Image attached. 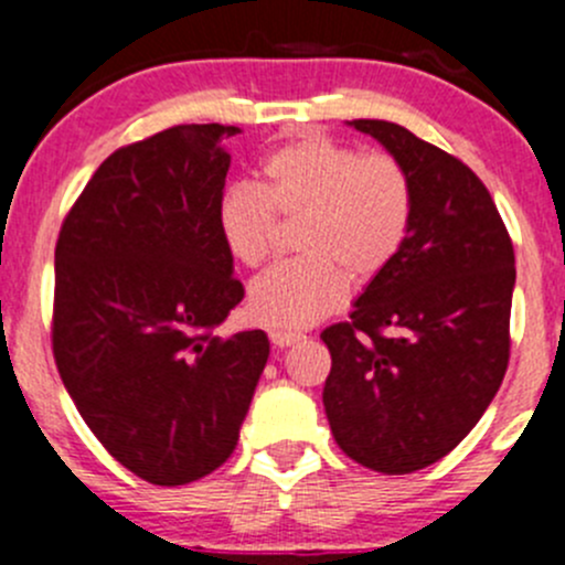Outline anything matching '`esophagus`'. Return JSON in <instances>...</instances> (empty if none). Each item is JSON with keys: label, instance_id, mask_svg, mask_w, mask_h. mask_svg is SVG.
<instances>
[{"label": "esophagus", "instance_id": "1", "mask_svg": "<svg viewBox=\"0 0 565 565\" xmlns=\"http://www.w3.org/2000/svg\"><path fill=\"white\" fill-rule=\"evenodd\" d=\"M301 338H305V334L290 332V329H271V332H269V340L277 345V349H288V345L299 343Z\"/></svg>", "mask_w": 565, "mask_h": 565}]
</instances>
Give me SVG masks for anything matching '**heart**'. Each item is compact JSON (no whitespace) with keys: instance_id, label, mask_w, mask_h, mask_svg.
Instances as JSON below:
<instances>
[{"instance_id":"1","label":"heart","mask_w":565,"mask_h":565,"mask_svg":"<svg viewBox=\"0 0 565 565\" xmlns=\"http://www.w3.org/2000/svg\"><path fill=\"white\" fill-rule=\"evenodd\" d=\"M417 189L393 153H362L327 134H305L271 150L258 183H233L216 203V231L242 266L264 264L277 216L299 220L296 249L255 277L247 310L277 329H301L349 301L351 280L367 285L404 253Z\"/></svg>"}]
</instances>
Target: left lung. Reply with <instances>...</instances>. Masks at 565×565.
Returning a JSON list of instances; mask_svg holds the SVG:
<instances>
[{
    "label": "left lung",
    "mask_w": 565,
    "mask_h": 565,
    "mask_svg": "<svg viewBox=\"0 0 565 565\" xmlns=\"http://www.w3.org/2000/svg\"><path fill=\"white\" fill-rule=\"evenodd\" d=\"M351 126L404 161L417 214L404 253L321 332L323 409L349 459L406 475L448 456L500 390L511 356L513 244L489 189L398 122Z\"/></svg>",
    "instance_id": "1"
}]
</instances>
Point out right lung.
Returning a JSON list of instances; mask_svg holds the SVG:
<instances>
[{"instance_id":"right-lung-1","label":"right lung","mask_w":565,"mask_h":565,"mask_svg":"<svg viewBox=\"0 0 565 565\" xmlns=\"http://www.w3.org/2000/svg\"><path fill=\"white\" fill-rule=\"evenodd\" d=\"M238 126L189 122L117 148L60 227L52 351L82 420L128 472L183 486L236 450L269 360L216 231Z\"/></svg>"}]
</instances>
